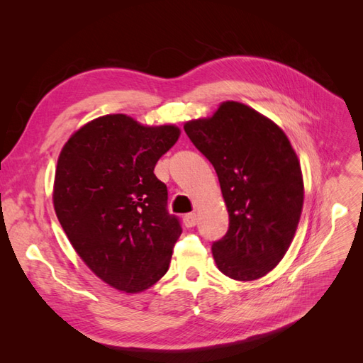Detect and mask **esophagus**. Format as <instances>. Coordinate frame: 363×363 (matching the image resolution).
<instances>
[{
	"mask_svg": "<svg viewBox=\"0 0 363 363\" xmlns=\"http://www.w3.org/2000/svg\"><path fill=\"white\" fill-rule=\"evenodd\" d=\"M196 221H199L196 213H188V215H184V218H183V223H184L186 227H194L196 224Z\"/></svg>",
	"mask_w": 363,
	"mask_h": 363,
	"instance_id": "esophagus-1",
	"label": "esophagus"
}]
</instances>
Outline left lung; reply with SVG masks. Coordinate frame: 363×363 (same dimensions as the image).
<instances>
[{"label": "left lung", "mask_w": 363, "mask_h": 363, "mask_svg": "<svg viewBox=\"0 0 363 363\" xmlns=\"http://www.w3.org/2000/svg\"><path fill=\"white\" fill-rule=\"evenodd\" d=\"M184 131L213 164L228 211V230L212 244L227 277L265 276L288 251L300 221L304 188L298 157L283 130L245 104L227 101Z\"/></svg>", "instance_id": "8db88e82"}]
</instances>
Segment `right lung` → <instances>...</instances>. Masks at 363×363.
Here are the masks:
<instances>
[{
	"instance_id": "right-lung-1",
	"label": "right lung",
	"mask_w": 363,
	"mask_h": 363,
	"mask_svg": "<svg viewBox=\"0 0 363 363\" xmlns=\"http://www.w3.org/2000/svg\"><path fill=\"white\" fill-rule=\"evenodd\" d=\"M179 136L174 125L106 115L60 152L52 195L59 223L86 265L115 289L140 292L168 271L182 225L155 167Z\"/></svg>"
}]
</instances>
